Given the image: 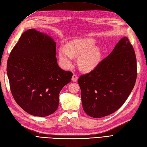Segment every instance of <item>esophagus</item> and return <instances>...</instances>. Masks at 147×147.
<instances>
[{
  "label": "esophagus",
  "mask_w": 147,
  "mask_h": 147,
  "mask_svg": "<svg viewBox=\"0 0 147 147\" xmlns=\"http://www.w3.org/2000/svg\"><path fill=\"white\" fill-rule=\"evenodd\" d=\"M78 80V76L76 74H74L73 76L72 77V82H77Z\"/></svg>",
  "instance_id": "1"
}]
</instances>
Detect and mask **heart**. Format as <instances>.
<instances>
[{
	"instance_id": "heart-1",
	"label": "heart",
	"mask_w": 147,
	"mask_h": 147,
	"mask_svg": "<svg viewBox=\"0 0 147 147\" xmlns=\"http://www.w3.org/2000/svg\"><path fill=\"white\" fill-rule=\"evenodd\" d=\"M94 39L85 37L74 39L69 42L66 48L62 47L58 51L61 65L68 69L72 65L74 57H78L79 68L84 72L96 69L102 59L101 48L96 45Z\"/></svg>"
}]
</instances>
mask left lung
Instances as JSON below:
<instances>
[{"label": "left lung", "mask_w": 147, "mask_h": 147, "mask_svg": "<svg viewBox=\"0 0 147 147\" xmlns=\"http://www.w3.org/2000/svg\"><path fill=\"white\" fill-rule=\"evenodd\" d=\"M137 74L134 48L123 37L96 69L78 78L84 112L95 118L116 112L134 88Z\"/></svg>", "instance_id": "8db88e82"}]
</instances>
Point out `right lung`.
<instances>
[{
	"mask_svg": "<svg viewBox=\"0 0 147 147\" xmlns=\"http://www.w3.org/2000/svg\"><path fill=\"white\" fill-rule=\"evenodd\" d=\"M51 37L30 29L21 35L7 61V73L13 98L25 112L45 117L59 106V94L72 73L61 69Z\"/></svg>",
	"mask_w": 147,
	"mask_h": 147,
	"instance_id": "right-lung-1",
	"label": "right lung"
}]
</instances>
